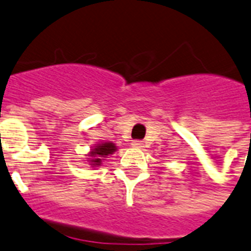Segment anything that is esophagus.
Here are the masks:
<instances>
[{"label": "esophagus", "instance_id": "obj_1", "mask_svg": "<svg viewBox=\"0 0 251 251\" xmlns=\"http://www.w3.org/2000/svg\"><path fill=\"white\" fill-rule=\"evenodd\" d=\"M131 146L134 147V148H143V142H140V140H134L131 143Z\"/></svg>", "mask_w": 251, "mask_h": 251}]
</instances>
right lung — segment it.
I'll return each mask as SVG.
<instances>
[{
	"mask_svg": "<svg viewBox=\"0 0 251 251\" xmlns=\"http://www.w3.org/2000/svg\"><path fill=\"white\" fill-rule=\"evenodd\" d=\"M116 151H117V147L111 143V142H103V143L95 144L93 150L90 151V153L87 154L89 156L87 161L90 162V165H93V168L100 166L104 158H107V156L112 154Z\"/></svg>",
	"mask_w": 251,
	"mask_h": 251,
	"instance_id": "add662e5",
	"label": "right lung"
}]
</instances>
